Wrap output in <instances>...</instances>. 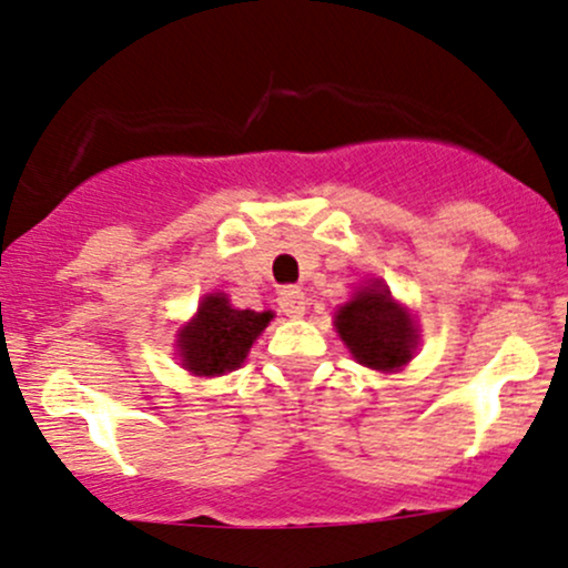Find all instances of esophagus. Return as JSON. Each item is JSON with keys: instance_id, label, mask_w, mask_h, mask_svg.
<instances>
[{"instance_id": "esophagus-1", "label": "esophagus", "mask_w": 568, "mask_h": 568, "mask_svg": "<svg viewBox=\"0 0 568 568\" xmlns=\"http://www.w3.org/2000/svg\"><path fill=\"white\" fill-rule=\"evenodd\" d=\"M276 301H278V308H282L286 316L306 314V297H303V292L297 290V286H282Z\"/></svg>"}]
</instances>
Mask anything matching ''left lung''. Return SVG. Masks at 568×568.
Wrapping results in <instances>:
<instances>
[{
	"instance_id": "8db88e82",
	"label": "left lung",
	"mask_w": 568,
	"mask_h": 568,
	"mask_svg": "<svg viewBox=\"0 0 568 568\" xmlns=\"http://www.w3.org/2000/svg\"><path fill=\"white\" fill-rule=\"evenodd\" d=\"M335 331L346 341L357 363L376 371H393L412 359V316L398 308L379 282L365 286L335 316Z\"/></svg>"
}]
</instances>
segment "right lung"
Masks as SVG:
<instances>
[{
    "label": "right lung",
    "instance_id": "1",
    "mask_svg": "<svg viewBox=\"0 0 568 568\" xmlns=\"http://www.w3.org/2000/svg\"><path fill=\"white\" fill-rule=\"evenodd\" d=\"M273 320L271 311L233 308L224 295H209L197 316L181 331L179 349L184 365L197 376H219L246 359L248 346Z\"/></svg>",
    "mask_w": 568,
    "mask_h": 568
}]
</instances>
